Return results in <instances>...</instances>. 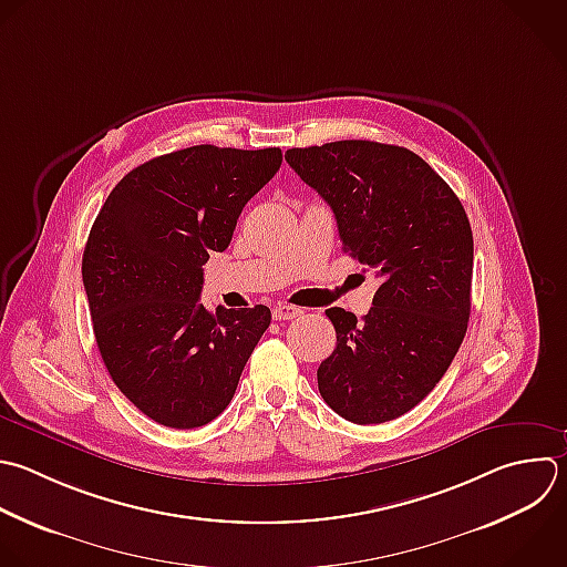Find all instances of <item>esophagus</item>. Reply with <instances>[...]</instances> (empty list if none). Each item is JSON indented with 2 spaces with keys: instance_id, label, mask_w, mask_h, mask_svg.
I'll use <instances>...</instances> for the list:
<instances>
[{
  "instance_id": "obj_1",
  "label": "esophagus",
  "mask_w": 567,
  "mask_h": 567,
  "mask_svg": "<svg viewBox=\"0 0 567 567\" xmlns=\"http://www.w3.org/2000/svg\"><path fill=\"white\" fill-rule=\"evenodd\" d=\"M303 310L301 308H297V306H288V303H279L275 310H272V317L277 319V321H288V319H295V317H299Z\"/></svg>"
}]
</instances>
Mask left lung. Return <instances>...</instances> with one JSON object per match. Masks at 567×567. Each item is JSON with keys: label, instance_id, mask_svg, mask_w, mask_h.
Here are the masks:
<instances>
[{"label": "left lung", "instance_id": "obj_1", "mask_svg": "<svg viewBox=\"0 0 567 567\" xmlns=\"http://www.w3.org/2000/svg\"><path fill=\"white\" fill-rule=\"evenodd\" d=\"M290 168L332 208L343 250L381 279L357 321L326 310L337 330L321 361L323 401L343 419L392 421L441 381L470 319L474 244L452 188L412 151L346 140L286 151Z\"/></svg>", "mask_w": 567, "mask_h": 567}]
</instances>
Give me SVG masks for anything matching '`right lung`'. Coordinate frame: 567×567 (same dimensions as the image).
Instances as JSON below:
<instances>
[{"instance_id":"1","label":"right lung","mask_w":567,"mask_h":567,"mask_svg":"<svg viewBox=\"0 0 567 567\" xmlns=\"http://www.w3.org/2000/svg\"><path fill=\"white\" fill-rule=\"evenodd\" d=\"M279 166V148L175 151L131 171L91 228L82 277L97 348L126 399L166 427L219 416L270 326L266 306L210 312L199 295L202 266Z\"/></svg>"}]
</instances>
